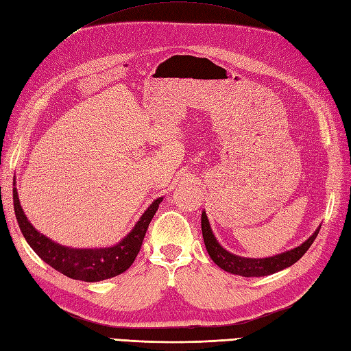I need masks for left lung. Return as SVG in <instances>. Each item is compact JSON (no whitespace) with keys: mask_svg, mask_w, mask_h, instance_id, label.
Masks as SVG:
<instances>
[{"mask_svg":"<svg viewBox=\"0 0 351 351\" xmlns=\"http://www.w3.org/2000/svg\"><path fill=\"white\" fill-rule=\"evenodd\" d=\"M319 229H316L311 237H308L302 245L293 247L290 251L281 252L273 256H267V258H245L234 255L229 251H226L224 247L219 243V241L214 236L211 226L208 221V217L206 211H202L201 214V230H202V237H204V243L207 247V252L210 258L214 261V264H217L221 269L228 271L230 274L236 276H242V277H264L278 273V271L285 269L295 263H298L299 259L306 254V251L316 239V236L319 233Z\"/></svg>","mask_w":351,"mask_h":351,"instance_id":"1","label":"left lung"}]
</instances>
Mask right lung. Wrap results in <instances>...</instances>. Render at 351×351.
I'll use <instances>...</instances> for the list:
<instances>
[{"label":"right lung","mask_w":351,"mask_h":351,"mask_svg":"<svg viewBox=\"0 0 351 351\" xmlns=\"http://www.w3.org/2000/svg\"><path fill=\"white\" fill-rule=\"evenodd\" d=\"M13 186L16 219L32 250L45 263L64 276L87 282L119 276L132 265L135 256L140 252L149 224L163 201V197L156 198L150 207L143 213V216L135 223L131 232L117 245L106 247H71L49 239L48 236L33 228V224L27 220L23 208H21L16 188V178Z\"/></svg>","instance_id":"right-lung-1"}]
</instances>
